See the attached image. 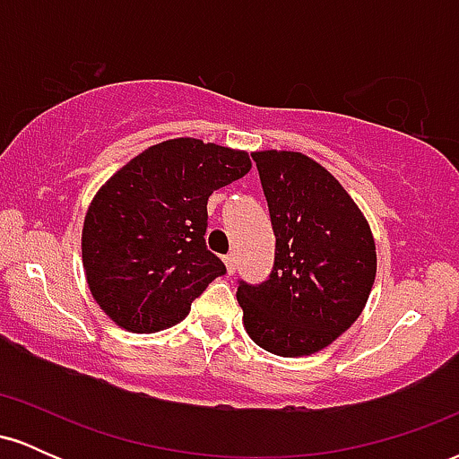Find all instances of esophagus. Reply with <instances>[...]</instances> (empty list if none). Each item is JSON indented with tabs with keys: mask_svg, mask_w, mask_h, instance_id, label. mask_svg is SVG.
<instances>
[{
	"mask_svg": "<svg viewBox=\"0 0 459 459\" xmlns=\"http://www.w3.org/2000/svg\"><path fill=\"white\" fill-rule=\"evenodd\" d=\"M224 265H226V272H229V276H233L235 270H237V261L233 255H226L224 256Z\"/></svg>",
	"mask_w": 459,
	"mask_h": 459,
	"instance_id": "1",
	"label": "esophagus"
}]
</instances>
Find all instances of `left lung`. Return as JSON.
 <instances>
[{"label":"left lung","instance_id":"1","mask_svg":"<svg viewBox=\"0 0 459 459\" xmlns=\"http://www.w3.org/2000/svg\"><path fill=\"white\" fill-rule=\"evenodd\" d=\"M276 235L265 282L237 287L250 339L276 356H310L339 339L365 308L377 255L371 226L345 187L308 155L256 151Z\"/></svg>","mask_w":459,"mask_h":459}]
</instances>
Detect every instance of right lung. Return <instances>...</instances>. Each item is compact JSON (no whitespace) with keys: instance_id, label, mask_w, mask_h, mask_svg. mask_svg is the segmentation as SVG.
Instances as JSON below:
<instances>
[{"instance_id":"right-lung-1","label":"right lung","mask_w":459,"mask_h":459,"mask_svg":"<svg viewBox=\"0 0 459 459\" xmlns=\"http://www.w3.org/2000/svg\"><path fill=\"white\" fill-rule=\"evenodd\" d=\"M252 168L246 151L196 138L149 146L94 194L82 230L88 287L120 328L151 334L187 317L226 273L207 250V200Z\"/></svg>"}]
</instances>
